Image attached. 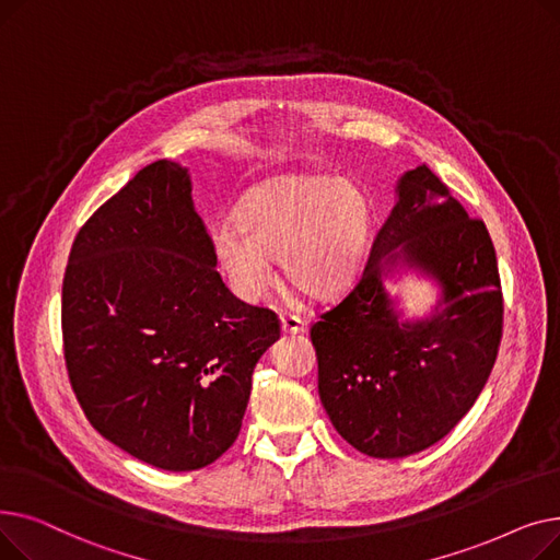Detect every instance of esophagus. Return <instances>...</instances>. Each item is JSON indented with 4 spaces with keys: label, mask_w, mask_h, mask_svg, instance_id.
Masks as SVG:
<instances>
[{
    "label": "esophagus",
    "mask_w": 560,
    "mask_h": 560,
    "mask_svg": "<svg viewBox=\"0 0 560 560\" xmlns=\"http://www.w3.org/2000/svg\"><path fill=\"white\" fill-rule=\"evenodd\" d=\"M281 331L283 334H290V336H298V334H302L304 329H306V325H304V319L300 317V315H292V313H281Z\"/></svg>",
    "instance_id": "34e87169"
}]
</instances>
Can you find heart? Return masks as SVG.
Returning <instances> with one entry per match:
<instances>
[{
    "instance_id": "b5f03b06",
    "label": "heart",
    "mask_w": 560,
    "mask_h": 560,
    "mask_svg": "<svg viewBox=\"0 0 560 560\" xmlns=\"http://www.w3.org/2000/svg\"><path fill=\"white\" fill-rule=\"evenodd\" d=\"M374 233L368 190L317 172H283L252 186L235 206V222H218L211 252L231 290L260 300L275 281V262L311 300H334L357 281Z\"/></svg>"
}]
</instances>
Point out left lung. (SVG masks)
Segmentation results:
<instances>
[{
	"label": "left lung",
	"mask_w": 560,
	"mask_h": 560,
	"mask_svg": "<svg viewBox=\"0 0 560 560\" xmlns=\"http://www.w3.org/2000/svg\"><path fill=\"white\" fill-rule=\"evenodd\" d=\"M395 192L361 281L311 327L322 406L372 458L418 454L463 420L492 372L504 319L486 224L427 165L404 172ZM404 271L439 288L422 318H406L385 288Z\"/></svg>",
	"instance_id": "obj_1"
}]
</instances>
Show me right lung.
Listing matches in <instances>:
<instances>
[{
    "label": "right lung",
    "instance_id": "add662e5",
    "mask_svg": "<svg viewBox=\"0 0 560 560\" xmlns=\"http://www.w3.org/2000/svg\"><path fill=\"white\" fill-rule=\"evenodd\" d=\"M195 211L188 167L156 161L77 233L63 279L72 390L108 443L170 472L241 433L272 311L233 298Z\"/></svg>",
    "mask_w": 560,
    "mask_h": 560
}]
</instances>
